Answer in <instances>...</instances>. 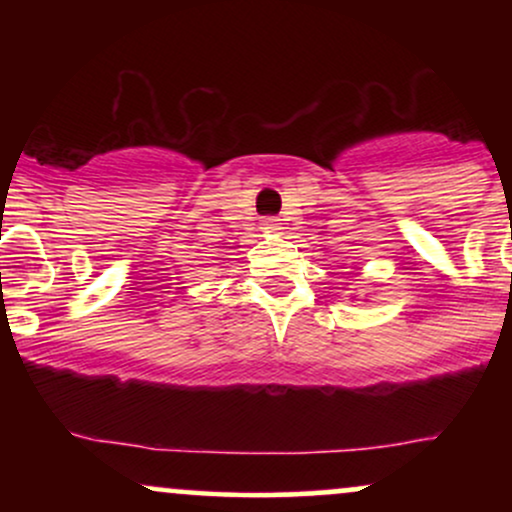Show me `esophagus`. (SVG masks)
<instances>
[{
  "instance_id": "34e87169",
  "label": "esophagus",
  "mask_w": 512,
  "mask_h": 512,
  "mask_svg": "<svg viewBox=\"0 0 512 512\" xmlns=\"http://www.w3.org/2000/svg\"><path fill=\"white\" fill-rule=\"evenodd\" d=\"M262 228L269 233H276V231H281V221L274 219V216H267V219L262 221Z\"/></svg>"
}]
</instances>
